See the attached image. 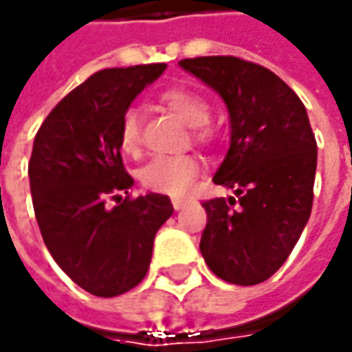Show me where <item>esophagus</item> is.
I'll list each match as a JSON object with an SVG mask.
<instances>
[{"label": "esophagus", "mask_w": 352, "mask_h": 352, "mask_svg": "<svg viewBox=\"0 0 352 352\" xmlns=\"http://www.w3.org/2000/svg\"><path fill=\"white\" fill-rule=\"evenodd\" d=\"M171 204H173L175 210H181V208L185 206V200H183V198H173V200H171Z\"/></svg>", "instance_id": "1"}]
</instances>
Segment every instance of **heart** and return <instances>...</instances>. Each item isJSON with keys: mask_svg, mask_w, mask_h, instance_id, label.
<instances>
[{"mask_svg": "<svg viewBox=\"0 0 352 352\" xmlns=\"http://www.w3.org/2000/svg\"><path fill=\"white\" fill-rule=\"evenodd\" d=\"M160 102L181 117L186 125L192 126L198 138H206V125L210 119V107L202 96L185 88H171L160 96ZM140 144V111L129 107L121 117L119 146L126 154H135ZM198 173V162L192 156H156L140 169V183L160 195L183 196L192 185Z\"/></svg>", "mask_w": 352, "mask_h": 352, "instance_id": "obj_1", "label": "heart"}]
</instances>
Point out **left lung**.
Returning <instances> with one entry per match:
<instances>
[{
    "label": "left lung",
    "instance_id": "obj_1",
    "mask_svg": "<svg viewBox=\"0 0 352 352\" xmlns=\"http://www.w3.org/2000/svg\"><path fill=\"white\" fill-rule=\"evenodd\" d=\"M179 67L229 111V150L214 183L233 196L202 204L200 252L219 279L256 285L283 266L310 217L318 146L307 107L270 69L239 57H195Z\"/></svg>",
    "mask_w": 352,
    "mask_h": 352
}]
</instances>
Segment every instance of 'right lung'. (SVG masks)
<instances>
[{
    "mask_svg": "<svg viewBox=\"0 0 352 352\" xmlns=\"http://www.w3.org/2000/svg\"><path fill=\"white\" fill-rule=\"evenodd\" d=\"M166 63L104 69L57 104L36 133L28 179L40 233L67 276L90 295L117 296L144 279L157 229L173 214L166 195L125 198L121 117ZM107 195L120 204L107 208Z\"/></svg>",
    "mask_w": 352,
    "mask_h": 352,
    "instance_id": "right-lung-1",
    "label": "right lung"
}]
</instances>
